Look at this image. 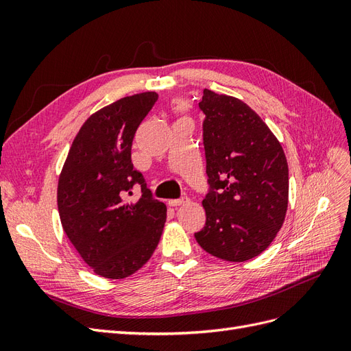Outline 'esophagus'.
<instances>
[{
	"label": "esophagus",
	"instance_id": "1",
	"mask_svg": "<svg viewBox=\"0 0 351 351\" xmlns=\"http://www.w3.org/2000/svg\"><path fill=\"white\" fill-rule=\"evenodd\" d=\"M187 202H189V197H187V196H183V197H180V199H171V200H168V205H169V206H180V205L187 204Z\"/></svg>",
	"mask_w": 351,
	"mask_h": 351
}]
</instances>
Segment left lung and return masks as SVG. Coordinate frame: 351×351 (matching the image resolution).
<instances>
[{
	"instance_id": "obj_1",
	"label": "left lung",
	"mask_w": 351,
	"mask_h": 351,
	"mask_svg": "<svg viewBox=\"0 0 351 351\" xmlns=\"http://www.w3.org/2000/svg\"><path fill=\"white\" fill-rule=\"evenodd\" d=\"M209 190L200 247L228 262L256 258L280 231L289 205V165L269 127L243 101L204 90Z\"/></svg>"
}]
</instances>
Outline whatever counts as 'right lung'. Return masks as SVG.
<instances>
[{
    "label": "right lung",
    "instance_id": "add662e5",
    "mask_svg": "<svg viewBox=\"0 0 351 351\" xmlns=\"http://www.w3.org/2000/svg\"><path fill=\"white\" fill-rule=\"evenodd\" d=\"M158 99L155 92L125 97L92 114L74 137L58 180L64 232L83 261L104 278L121 280L149 261L161 239L167 206L152 197L133 168V137ZM134 184L143 197L125 200Z\"/></svg>",
    "mask_w": 351,
    "mask_h": 351
}]
</instances>
